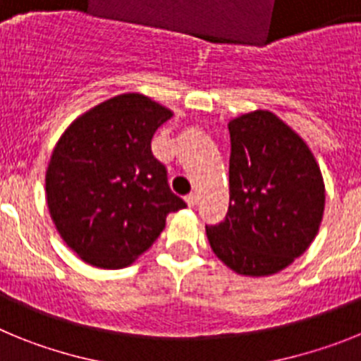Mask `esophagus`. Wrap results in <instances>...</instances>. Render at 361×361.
Listing matches in <instances>:
<instances>
[{
	"label": "esophagus",
	"mask_w": 361,
	"mask_h": 361,
	"mask_svg": "<svg viewBox=\"0 0 361 361\" xmlns=\"http://www.w3.org/2000/svg\"><path fill=\"white\" fill-rule=\"evenodd\" d=\"M199 200H200V197H199V193H195V191H193V193H190V195L186 197V202H188V206H190V208H195L197 204H199Z\"/></svg>",
	"instance_id": "1"
}]
</instances>
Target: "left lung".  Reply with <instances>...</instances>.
I'll list each match as a JSON object with an SVG mask.
<instances>
[{"instance_id":"left-lung-1","label":"left lung","mask_w":361,"mask_h":361,"mask_svg":"<svg viewBox=\"0 0 361 361\" xmlns=\"http://www.w3.org/2000/svg\"><path fill=\"white\" fill-rule=\"evenodd\" d=\"M229 208L206 226L213 253L238 275L269 276L305 253L325 208L320 166L291 126L267 110L229 121Z\"/></svg>"}]
</instances>
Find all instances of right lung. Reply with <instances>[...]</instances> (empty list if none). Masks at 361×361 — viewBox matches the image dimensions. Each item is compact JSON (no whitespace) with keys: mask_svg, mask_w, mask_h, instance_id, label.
I'll use <instances>...</instances> for the list:
<instances>
[{"mask_svg":"<svg viewBox=\"0 0 361 361\" xmlns=\"http://www.w3.org/2000/svg\"><path fill=\"white\" fill-rule=\"evenodd\" d=\"M173 111L142 94L106 99L72 121L50 157L44 190L56 229L81 260L123 269L171 212L186 208L153 157L152 137Z\"/></svg>","mask_w":361,"mask_h":361,"instance_id":"right-lung-1","label":"right lung"}]
</instances>
